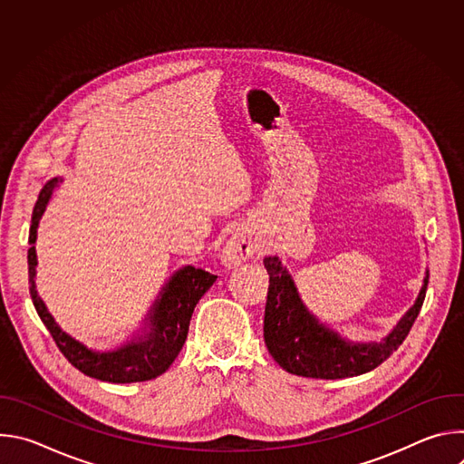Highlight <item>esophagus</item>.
Segmentation results:
<instances>
[{"mask_svg": "<svg viewBox=\"0 0 464 464\" xmlns=\"http://www.w3.org/2000/svg\"><path fill=\"white\" fill-rule=\"evenodd\" d=\"M255 253H256V242L244 233H237L226 242L222 249V262L227 268H235L238 264L251 258Z\"/></svg>", "mask_w": 464, "mask_h": 464, "instance_id": "esophagus-1", "label": "esophagus"}]
</instances>
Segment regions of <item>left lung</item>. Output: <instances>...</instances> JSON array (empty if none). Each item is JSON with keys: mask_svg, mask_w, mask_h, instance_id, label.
Masks as SVG:
<instances>
[{"mask_svg": "<svg viewBox=\"0 0 464 464\" xmlns=\"http://www.w3.org/2000/svg\"><path fill=\"white\" fill-rule=\"evenodd\" d=\"M270 274L264 342L274 360L288 372L304 378L336 380L369 372L383 363L408 338L422 308L428 279L415 306L382 343H349L319 324L303 306L292 277L277 256L264 258Z\"/></svg>", "mask_w": 464, "mask_h": 464, "instance_id": "1", "label": "left lung"}]
</instances>
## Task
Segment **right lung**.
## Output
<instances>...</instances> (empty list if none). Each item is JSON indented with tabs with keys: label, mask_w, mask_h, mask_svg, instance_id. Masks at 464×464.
<instances>
[{
	"label": "right lung",
	"mask_w": 464,
	"mask_h": 464,
	"mask_svg": "<svg viewBox=\"0 0 464 464\" xmlns=\"http://www.w3.org/2000/svg\"><path fill=\"white\" fill-rule=\"evenodd\" d=\"M58 187V179H51L40 190L36 206L33 209L31 229H29V292L33 297V304L47 326L49 334L53 336L60 353L68 358V362L77 367L81 372L111 383H130V382H145L163 374L170 363L179 354L187 333L190 315L194 312L196 303L213 286L217 276L202 270L187 266L179 270L169 285L163 288L161 299H158L152 314H150V333H147L140 342H131L113 353H93L86 349L82 343L70 338L63 330L54 323L45 304L36 294L34 274H36V227L45 211L49 198Z\"/></svg>",
	"instance_id": "1"
}]
</instances>
